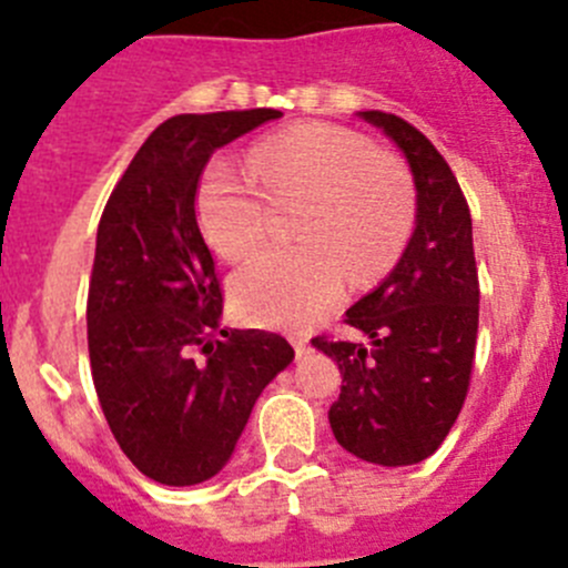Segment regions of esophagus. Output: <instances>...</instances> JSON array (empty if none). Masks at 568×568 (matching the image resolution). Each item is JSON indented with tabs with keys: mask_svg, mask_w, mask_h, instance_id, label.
Here are the masks:
<instances>
[{
	"mask_svg": "<svg viewBox=\"0 0 568 568\" xmlns=\"http://www.w3.org/2000/svg\"><path fill=\"white\" fill-rule=\"evenodd\" d=\"M291 345H294L296 356H303L305 351H308V339H305L303 334H294V336H291Z\"/></svg>",
	"mask_w": 568,
	"mask_h": 568,
	"instance_id": "obj_1",
	"label": "esophagus"
}]
</instances>
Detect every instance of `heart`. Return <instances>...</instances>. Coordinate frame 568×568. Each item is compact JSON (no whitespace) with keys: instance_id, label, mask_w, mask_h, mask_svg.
<instances>
[{"instance_id":"obj_1","label":"heart","mask_w":568,"mask_h":568,"mask_svg":"<svg viewBox=\"0 0 568 568\" xmlns=\"http://www.w3.org/2000/svg\"><path fill=\"white\" fill-rule=\"evenodd\" d=\"M248 166L217 158L197 186V223L209 246L243 260L268 237L274 206H294L291 248H272L234 274L232 296L260 325L300 328L342 296L345 272L371 283L396 263L416 217V189L396 155L334 124H305L263 138Z\"/></svg>"}]
</instances>
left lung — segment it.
Returning a JSON list of instances; mask_svg holds the SVG:
<instances>
[{
	"label": "left lung",
	"instance_id": "8db88e82",
	"mask_svg": "<svg viewBox=\"0 0 568 568\" xmlns=\"http://www.w3.org/2000/svg\"><path fill=\"white\" fill-rule=\"evenodd\" d=\"M410 163L416 232L385 283L345 311L365 339L314 336L339 365L328 418L356 458L407 467L433 456L469 390L478 336V268L467 197L427 135L393 112L365 110Z\"/></svg>",
	"mask_w": 568,
	"mask_h": 568
}]
</instances>
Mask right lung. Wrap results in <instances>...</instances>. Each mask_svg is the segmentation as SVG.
I'll use <instances>...</instances> for the list:
<instances>
[{"label":"right lung","instance_id":"1","mask_svg":"<svg viewBox=\"0 0 568 568\" xmlns=\"http://www.w3.org/2000/svg\"><path fill=\"white\" fill-rule=\"evenodd\" d=\"M280 115L166 119L101 214L87 294L93 385L124 456L166 487L221 473L263 387L294 359L272 331L221 328L223 288L195 212L212 152Z\"/></svg>","mask_w":568,"mask_h":568}]
</instances>
